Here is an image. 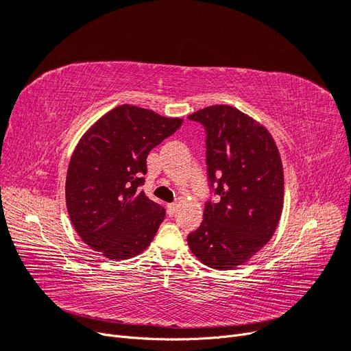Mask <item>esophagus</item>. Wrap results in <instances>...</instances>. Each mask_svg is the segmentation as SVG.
I'll return each instance as SVG.
<instances>
[{
    "instance_id": "obj_1",
    "label": "esophagus",
    "mask_w": 351,
    "mask_h": 351,
    "mask_svg": "<svg viewBox=\"0 0 351 351\" xmlns=\"http://www.w3.org/2000/svg\"><path fill=\"white\" fill-rule=\"evenodd\" d=\"M176 209H177V205L176 204H168L167 205V214L169 217H173L176 214Z\"/></svg>"
}]
</instances>
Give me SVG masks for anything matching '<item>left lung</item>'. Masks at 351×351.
Here are the masks:
<instances>
[{
	"mask_svg": "<svg viewBox=\"0 0 351 351\" xmlns=\"http://www.w3.org/2000/svg\"><path fill=\"white\" fill-rule=\"evenodd\" d=\"M204 125L210 193L204 221L187 236L190 250L210 268L247 262L274 236L282 212L281 158L268 130L230 105L187 117Z\"/></svg>",
	"mask_w": 351,
	"mask_h": 351,
	"instance_id": "8db88e82",
	"label": "left lung"
}]
</instances>
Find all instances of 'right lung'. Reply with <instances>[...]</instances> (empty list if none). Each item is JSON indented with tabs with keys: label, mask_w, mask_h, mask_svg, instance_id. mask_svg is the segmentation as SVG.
I'll use <instances>...</instances> for the list:
<instances>
[{
	"label": "right lung",
	"mask_w": 351,
	"mask_h": 351,
	"mask_svg": "<svg viewBox=\"0 0 351 351\" xmlns=\"http://www.w3.org/2000/svg\"><path fill=\"white\" fill-rule=\"evenodd\" d=\"M182 124V119L120 105L82 137L70 159L66 204L74 230L90 249L123 261L149 246L165 209L139 190L146 158Z\"/></svg>",
	"instance_id": "1"
}]
</instances>
